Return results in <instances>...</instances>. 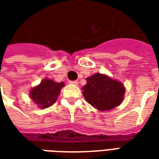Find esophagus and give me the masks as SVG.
Segmentation results:
<instances>
[{"label":"esophagus","mask_w":159,"mask_h":159,"mask_svg":"<svg viewBox=\"0 0 159 159\" xmlns=\"http://www.w3.org/2000/svg\"><path fill=\"white\" fill-rule=\"evenodd\" d=\"M69 83L70 84H71V85H77V84H78V82H77V81H70Z\"/></svg>","instance_id":"34e87169"}]
</instances>
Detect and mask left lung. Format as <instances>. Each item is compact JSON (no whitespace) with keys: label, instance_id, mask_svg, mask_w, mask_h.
I'll return each mask as SVG.
<instances>
[{"label":"left lung","instance_id":"obj_1","mask_svg":"<svg viewBox=\"0 0 159 159\" xmlns=\"http://www.w3.org/2000/svg\"><path fill=\"white\" fill-rule=\"evenodd\" d=\"M86 80L87 84L83 88V96L97 110H111L122 103L125 88L121 82L100 73H95Z\"/></svg>","mask_w":159,"mask_h":159}]
</instances>
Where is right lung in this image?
I'll list each match as a JSON object with an SVG mask.
<instances>
[{
	"mask_svg": "<svg viewBox=\"0 0 159 159\" xmlns=\"http://www.w3.org/2000/svg\"><path fill=\"white\" fill-rule=\"evenodd\" d=\"M64 86L65 83L63 82L56 83L48 78L44 79L39 85L30 90V97L39 108L44 109L54 104Z\"/></svg>",
	"mask_w": 159,
	"mask_h": 159,
	"instance_id": "add662e5",
	"label": "right lung"
}]
</instances>
